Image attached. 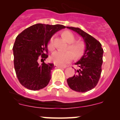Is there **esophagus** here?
I'll use <instances>...</instances> for the list:
<instances>
[{"instance_id":"34e87169","label":"esophagus","mask_w":120,"mask_h":120,"mask_svg":"<svg viewBox=\"0 0 120 120\" xmlns=\"http://www.w3.org/2000/svg\"><path fill=\"white\" fill-rule=\"evenodd\" d=\"M54 67H55L56 68H65V67H62V66H58V65L56 64H54Z\"/></svg>"}]
</instances>
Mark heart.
Wrapping results in <instances>:
<instances>
[{"mask_svg":"<svg viewBox=\"0 0 120 120\" xmlns=\"http://www.w3.org/2000/svg\"><path fill=\"white\" fill-rule=\"evenodd\" d=\"M63 37L68 43V49L71 50L76 57H78L83 54L85 50L84 44L81 42H74L75 37L72 32L68 31H64L63 33ZM48 47L50 49L53 48V37L49 40ZM72 52L69 50L64 52L56 50L51 54L50 60L58 66H64L73 59L74 55Z\"/></svg>","mask_w":120,"mask_h":120,"instance_id":"b5f03b06","label":"heart"}]
</instances>
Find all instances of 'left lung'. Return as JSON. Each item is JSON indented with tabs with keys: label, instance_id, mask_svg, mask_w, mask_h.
Masks as SVG:
<instances>
[{
	"label": "left lung",
	"instance_id": "8db88e82",
	"mask_svg": "<svg viewBox=\"0 0 120 120\" xmlns=\"http://www.w3.org/2000/svg\"><path fill=\"white\" fill-rule=\"evenodd\" d=\"M67 28L79 34L85 44L82 56L75 63L79 69L77 70L76 75L68 78L67 83L72 90L86 92L95 88L100 79L103 50L99 41L83 30L72 26Z\"/></svg>",
	"mask_w": 120,
	"mask_h": 120
}]
</instances>
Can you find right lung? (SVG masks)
I'll use <instances>...</instances> for the list:
<instances>
[{
  "label": "right lung",
  "instance_id": "obj_1",
  "mask_svg": "<svg viewBox=\"0 0 120 120\" xmlns=\"http://www.w3.org/2000/svg\"><path fill=\"white\" fill-rule=\"evenodd\" d=\"M66 26L60 24H37L25 29L17 36L13 46L14 65L17 77L25 88L38 90L46 86L51 79L54 64L44 63L48 55V45L51 37ZM41 56L44 62L38 63Z\"/></svg>",
  "mask_w": 120,
  "mask_h": 120
}]
</instances>
